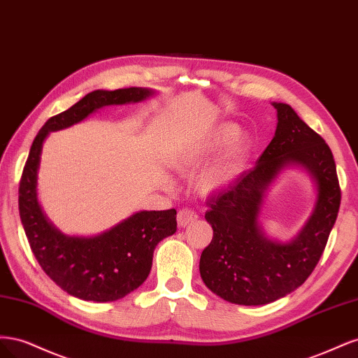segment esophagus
Returning <instances> with one entry per match:
<instances>
[{"label":"esophagus","instance_id":"obj_1","mask_svg":"<svg viewBox=\"0 0 358 358\" xmlns=\"http://www.w3.org/2000/svg\"><path fill=\"white\" fill-rule=\"evenodd\" d=\"M197 218H199V215L191 209H182L178 212V224L180 227H188L194 221H197Z\"/></svg>","mask_w":358,"mask_h":358}]
</instances>
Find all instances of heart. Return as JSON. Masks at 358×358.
<instances>
[{"mask_svg":"<svg viewBox=\"0 0 358 358\" xmlns=\"http://www.w3.org/2000/svg\"><path fill=\"white\" fill-rule=\"evenodd\" d=\"M239 134V127L234 124H222L216 127L213 131L206 137L201 143L185 150L180 166L191 167L200 159L215 154L216 150L227 148L222 157L215 164L203 173L200 179V187L204 192H213L222 189L231 183L237 175L243 170L249 152V140Z\"/></svg>","mask_w":358,"mask_h":358,"instance_id":"1","label":"heart"}]
</instances>
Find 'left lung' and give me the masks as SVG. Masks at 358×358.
Here are the masks:
<instances>
[{"instance_id":"obj_1","label":"left lung","mask_w":358,"mask_h":358,"mask_svg":"<svg viewBox=\"0 0 358 358\" xmlns=\"http://www.w3.org/2000/svg\"><path fill=\"white\" fill-rule=\"evenodd\" d=\"M272 104L278 112L276 131L255 167L206 203L209 209L204 218L212 225L213 237L201 252L200 275L212 292L236 305H267L305 282L320 262L341 206L329 145L291 106ZM291 165L310 173L317 201L303 229L284 244L264 234L259 213L268 187Z\"/></svg>"}]
</instances>
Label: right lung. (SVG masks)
Returning a JSON list of instances; mask_svg holds the SVG:
<instances>
[{"instance_id":"1","label":"right lung","mask_w":358,"mask_h":358,"mask_svg":"<svg viewBox=\"0 0 358 358\" xmlns=\"http://www.w3.org/2000/svg\"><path fill=\"white\" fill-rule=\"evenodd\" d=\"M154 94L148 88L96 90L69 110L52 116L32 142L19 183L20 221L38 264L70 296L115 301L142 285L152 267L155 246L176 233V210L137 212L92 237L62 234L43 213L37 199L43 143L49 133L78 124L104 106L138 103Z\"/></svg>"}]
</instances>
